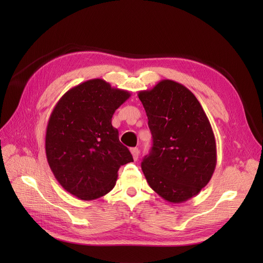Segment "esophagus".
I'll list each match as a JSON object with an SVG mask.
<instances>
[{
  "label": "esophagus",
  "instance_id": "esophagus-1",
  "mask_svg": "<svg viewBox=\"0 0 263 263\" xmlns=\"http://www.w3.org/2000/svg\"><path fill=\"white\" fill-rule=\"evenodd\" d=\"M130 153H132V155H133L134 160L137 161L138 158H139V149H138V148H132V149H130Z\"/></svg>",
  "mask_w": 263,
  "mask_h": 263
}]
</instances>
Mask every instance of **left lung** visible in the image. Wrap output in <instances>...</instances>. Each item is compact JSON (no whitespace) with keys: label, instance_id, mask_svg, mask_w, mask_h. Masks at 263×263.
Listing matches in <instances>:
<instances>
[{"label":"left lung","instance_id":"8db88e82","mask_svg":"<svg viewBox=\"0 0 263 263\" xmlns=\"http://www.w3.org/2000/svg\"><path fill=\"white\" fill-rule=\"evenodd\" d=\"M153 148L141 169L149 186L170 203H183L201 192L216 168V141L195 95L183 84L161 80L139 91Z\"/></svg>","mask_w":263,"mask_h":263}]
</instances>
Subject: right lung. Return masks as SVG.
<instances>
[{
  "label": "right lung",
  "instance_id": "right-lung-1",
  "mask_svg": "<svg viewBox=\"0 0 263 263\" xmlns=\"http://www.w3.org/2000/svg\"><path fill=\"white\" fill-rule=\"evenodd\" d=\"M130 93L103 79L78 84L62 95L46 129L47 161L67 192L82 201L104 196L116 184L119 166L134 161L112 125Z\"/></svg>",
  "mask_w": 263,
  "mask_h": 263
}]
</instances>
